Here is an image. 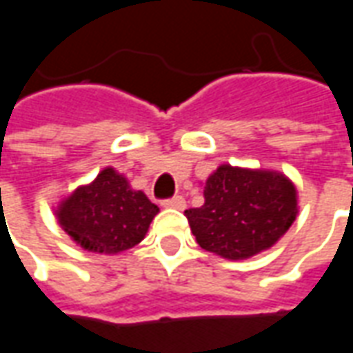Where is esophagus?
I'll use <instances>...</instances> for the list:
<instances>
[{
  "label": "esophagus",
  "instance_id": "34e87169",
  "mask_svg": "<svg viewBox=\"0 0 353 353\" xmlns=\"http://www.w3.org/2000/svg\"><path fill=\"white\" fill-rule=\"evenodd\" d=\"M161 204L164 208H176V210H185V206H187V204H185V199L183 196H179V194H177V196H172V199L162 200Z\"/></svg>",
  "mask_w": 353,
  "mask_h": 353
}]
</instances>
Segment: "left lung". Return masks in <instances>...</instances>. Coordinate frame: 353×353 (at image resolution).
Masks as SVG:
<instances>
[{
	"label": "left lung",
	"instance_id": "8db88e82",
	"mask_svg": "<svg viewBox=\"0 0 353 353\" xmlns=\"http://www.w3.org/2000/svg\"><path fill=\"white\" fill-rule=\"evenodd\" d=\"M185 215L202 250L248 259L276 244L295 221V185L278 172L223 164L208 177L204 204Z\"/></svg>",
	"mask_w": 353,
	"mask_h": 353
}]
</instances>
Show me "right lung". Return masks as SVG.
Segmentation results:
<instances>
[{"label":"right lung","mask_w":353,"mask_h":353,"mask_svg":"<svg viewBox=\"0 0 353 353\" xmlns=\"http://www.w3.org/2000/svg\"><path fill=\"white\" fill-rule=\"evenodd\" d=\"M157 214L159 206L113 168L101 170L57 210L58 223L81 248L105 255L139 244Z\"/></svg>","instance_id":"obj_1"}]
</instances>
